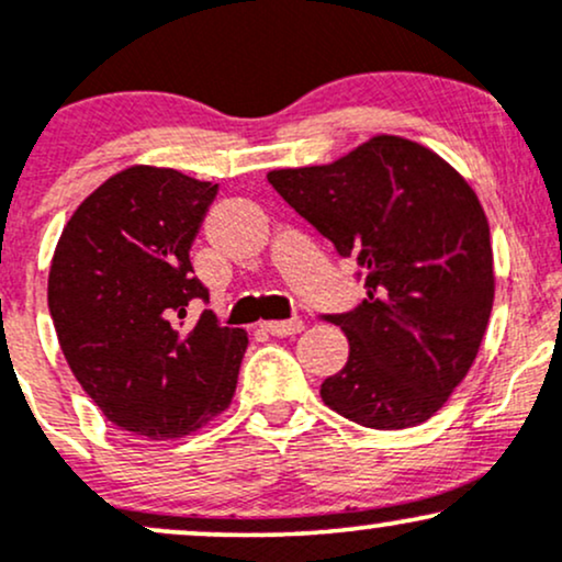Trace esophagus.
Returning a JSON list of instances; mask_svg holds the SVG:
<instances>
[{"label":"esophagus","mask_w":562,"mask_h":562,"mask_svg":"<svg viewBox=\"0 0 562 562\" xmlns=\"http://www.w3.org/2000/svg\"><path fill=\"white\" fill-rule=\"evenodd\" d=\"M261 330L277 335V338H285V335H299L303 330L301 319H285V322H261Z\"/></svg>","instance_id":"1"}]
</instances>
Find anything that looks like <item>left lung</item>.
Instances as JSON below:
<instances>
[{"instance_id": "1", "label": "left lung", "mask_w": 562, "mask_h": 562, "mask_svg": "<svg viewBox=\"0 0 562 562\" xmlns=\"http://www.w3.org/2000/svg\"><path fill=\"white\" fill-rule=\"evenodd\" d=\"M267 179L364 267L362 306L330 317L351 353L322 383V402L364 428L430 420L473 367L494 306L492 235L473 187L438 153L393 134Z\"/></svg>"}]
</instances>
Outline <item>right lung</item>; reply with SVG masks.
<instances>
[{
	"label": "right lung",
	"mask_w": 562,
	"mask_h": 562,
	"mask_svg": "<svg viewBox=\"0 0 562 562\" xmlns=\"http://www.w3.org/2000/svg\"><path fill=\"white\" fill-rule=\"evenodd\" d=\"M218 184L177 169L128 166L105 179L63 227L47 301L66 362L113 425L169 441L229 409L248 333L205 312L190 245Z\"/></svg>",
	"instance_id": "add662e5"
}]
</instances>
